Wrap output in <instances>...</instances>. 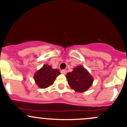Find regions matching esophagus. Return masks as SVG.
Returning <instances> with one entry per match:
<instances>
[{"label":"esophagus","mask_w":127,"mask_h":127,"mask_svg":"<svg viewBox=\"0 0 127 127\" xmlns=\"http://www.w3.org/2000/svg\"><path fill=\"white\" fill-rule=\"evenodd\" d=\"M61 73L63 74H66V73H67V71H66V69H63V70H61Z\"/></svg>","instance_id":"esophagus-1"}]
</instances>
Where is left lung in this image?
I'll use <instances>...</instances> for the list:
<instances>
[{"mask_svg": "<svg viewBox=\"0 0 127 127\" xmlns=\"http://www.w3.org/2000/svg\"><path fill=\"white\" fill-rule=\"evenodd\" d=\"M68 84L77 92H85L91 87L93 79L89 72L82 66H78L73 71L66 75Z\"/></svg>", "mask_w": 127, "mask_h": 127, "instance_id": "1", "label": "left lung"}]
</instances>
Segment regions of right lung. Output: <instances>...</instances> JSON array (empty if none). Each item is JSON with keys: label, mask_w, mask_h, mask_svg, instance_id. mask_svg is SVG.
<instances>
[{"label": "right lung", "mask_w": 127, "mask_h": 127, "mask_svg": "<svg viewBox=\"0 0 127 127\" xmlns=\"http://www.w3.org/2000/svg\"><path fill=\"white\" fill-rule=\"evenodd\" d=\"M60 74L58 69H53L52 66L45 64L34 75V80L38 87L45 88L50 86L56 79V77Z\"/></svg>", "instance_id": "1"}]
</instances>
